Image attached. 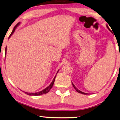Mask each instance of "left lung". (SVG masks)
Wrapping results in <instances>:
<instances>
[{
  "label": "left lung",
  "instance_id": "left-lung-1",
  "mask_svg": "<svg viewBox=\"0 0 120 120\" xmlns=\"http://www.w3.org/2000/svg\"><path fill=\"white\" fill-rule=\"evenodd\" d=\"M107 28H108V29H109V30H110V31H111V33H112V31H111V30L110 29H109V26H107ZM72 86H73V87H74V89H75V90H76V91H77V92H79V93H80V94H84V95H87V94H86V93H85V92H82V91H80L79 90H78V89H77V88L75 87V85H74V84H73V83H72Z\"/></svg>",
  "mask_w": 120,
  "mask_h": 120
}]
</instances>
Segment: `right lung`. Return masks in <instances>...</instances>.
Segmentation results:
<instances>
[{"label":"right lung","mask_w":120,"mask_h":120,"mask_svg":"<svg viewBox=\"0 0 120 120\" xmlns=\"http://www.w3.org/2000/svg\"><path fill=\"white\" fill-rule=\"evenodd\" d=\"M19 24H20V22H18V23L15 25V26H14V28L13 31H12V32H11V34H10L9 37V38H10V36L12 35V34H13L14 32L15 31V30L16 27H17L18 25H19ZM6 52H7V47L5 48V55H6ZM57 72H58V71H57ZM56 76V75L55 77H54V79H53L52 81L51 82L50 85L49 86H48V87H47L46 88H45V89H44L43 90L41 91L38 92H35V93H29V92H25V93L27 94V95H30V96H38V95H42V94H45L48 93V92H49L50 90V89L52 87L53 85H54V81H55V79Z\"/></svg>","instance_id":"1"}]
</instances>
